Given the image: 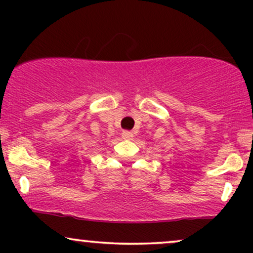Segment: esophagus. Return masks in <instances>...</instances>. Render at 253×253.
<instances>
[{
  "mask_svg": "<svg viewBox=\"0 0 253 253\" xmlns=\"http://www.w3.org/2000/svg\"><path fill=\"white\" fill-rule=\"evenodd\" d=\"M123 138L125 140H130V139L133 138V133L132 132H128V130H125L123 133Z\"/></svg>",
  "mask_w": 253,
  "mask_h": 253,
  "instance_id": "34e87169",
  "label": "esophagus"
}]
</instances>
